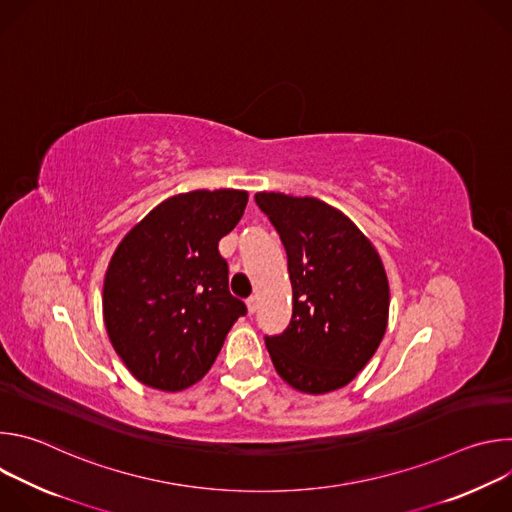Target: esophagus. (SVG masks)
<instances>
[{
	"instance_id": "1",
	"label": "esophagus",
	"mask_w": 512,
	"mask_h": 512,
	"mask_svg": "<svg viewBox=\"0 0 512 512\" xmlns=\"http://www.w3.org/2000/svg\"><path fill=\"white\" fill-rule=\"evenodd\" d=\"M257 306H259V298H257V296H251V298L247 300V310H249V314H255V312H257Z\"/></svg>"
}]
</instances>
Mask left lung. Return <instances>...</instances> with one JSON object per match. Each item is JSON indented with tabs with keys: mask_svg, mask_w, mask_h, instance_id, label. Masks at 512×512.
<instances>
[{
	"mask_svg": "<svg viewBox=\"0 0 512 512\" xmlns=\"http://www.w3.org/2000/svg\"><path fill=\"white\" fill-rule=\"evenodd\" d=\"M287 253L289 326L265 344L277 375L322 395L348 385L379 348L389 320L383 261L346 214L312 196L257 192Z\"/></svg>",
	"mask_w": 512,
	"mask_h": 512,
	"instance_id": "obj_1",
	"label": "left lung"
}]
</instances>
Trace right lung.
Here are the masks:
<instances>
[{
    "mask_svg": "<svg viewBox=\"0 0 512 512\" xmlns=\"http://www.w3.org/2000/svg\"><path fill=\"white\" fill-rule=\"evenodd\" d=\"M245 190L172 196L123 237L103 283V320L129 373L160 391L198 383L247 306L229 291L218 241L245 212Z\"/></svg>",
    "mask_w": 512,
    "mask_h": 512,
    "instance_id": "right-lung-1",
    "label": "right lung"
}]
</instances>
